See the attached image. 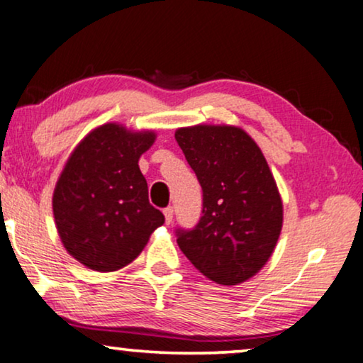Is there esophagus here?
<instances>
[{
  "label": "esophagus",
  "instance_id": "1",
  "mask_svg": "<svg viewBox=\"0 0 363 363\" xmlns=\"http://www.w3.org/2000/svg\"><path fill=\"white\" fill-rule=\"evenodd\" d=\"M162 212H164L166 223H167V225H171V223H172V218H174V208H172V207H166L164 211H162Z\"/></svg>",
  "mask_w": 363,
  "mask_h": 363
}]
</instances>
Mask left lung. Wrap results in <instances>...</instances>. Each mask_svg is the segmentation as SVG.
<instances>
[{
    "mask_svg": "<svg viewBox=\"0 0 363 363\" xmlns=\"http://www.w3.org/2000/svg\"><path fill=\"white\" fill-rule=\"evenodd\" d=\"M176 141L202 187V217L177 245L212 281L235 286L262 269L283 227V202L262 150L238 126L196 125Z\"/></svg>",
    "mask_w": 363,
    "mask_h": 363,
    "instance_id": "1",
    "label": "left lung"
}]
</instances>
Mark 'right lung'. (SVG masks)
I'll return each mask as SVG.
<instances>
[{
	"instance_id": "1",
	"label": "right lung",
	"mask_w": 363,
	"mask_h": 363,
	"mask_svg": "<svg viewBox=\"0 0 363 363\" xmlns=\"http://www.w3.org/2000/svg\"><path fill=\"white\" fill-rule=\"evenodd\" d=\"M155 140V131L106 123L90 131L65 162L52 197L55 227L84 267L100 273L126 267L164 223L138 166Z\"/></svg>"
}]
</instances>
